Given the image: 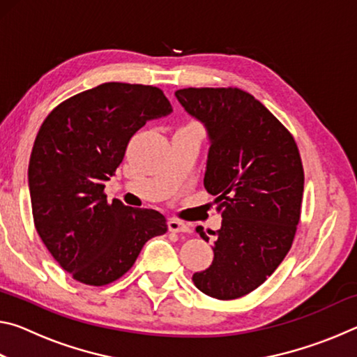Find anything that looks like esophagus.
<instances>
[{
    "label": "esophagus",
    "instance_id": "esophagus-1",
    "mask_svg": "<svg viewBox=\"0 0 357 357\" xmlns=\"http://www.w3.org/2000/svg\"><path fill=\"white\" fill-rule=\"evenodd\" d=\"M168 229H170L172 233H189L190 231V228L187 227L184 222L176 220V219L168 220Z\"/></svg>",
    "mask_w": 357,
    "mask_h": 357
}]
</instances>
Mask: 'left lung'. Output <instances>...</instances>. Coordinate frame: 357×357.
Returning a JSON list of instances; mask_svg holds the SVG:
<instances>
[{
    "mask_svg": "<svg viewBox=\"0 0 357 357\" xmlns=\"http://www.w3.org/2000/svg\"><path fill=\"white\" fill-rule=\"evenodd\" d=\"M174 96L208 130L203 183L222 214L213 264L192 280L211 298L238 299L261 285L291 249L304 193L298 144L239 88H184ZM197 231L208 243L203 228Z\"/></svg>",
    "mask_w": 357,
    "mask_h": 357,
    "instance_id": "1",
    "label": "left lung"
}]
</instances>
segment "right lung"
I'll list each match as a JSON object with an SVG mask.
<instances>
[{
    "label": "right lung",
    "mask_w": 357,
    "mask_h": 357,
    "mask_svg": "<svg viewBox=\"0 0 357 357\" xmlns=\"http://www.w3.org/2000/svg\"><path fill=\"white\" fill-rule=\"evenodd\" d=\"M172 112L159 88L110 82L61 102L42 123L28 167L34 227L72 279L108 285L134 266L146 241L167 231L159 211L108 203L104 183L132 135Z\"/></svg>",
    "instance_id": "add662e5"
}]
</instances>
